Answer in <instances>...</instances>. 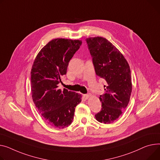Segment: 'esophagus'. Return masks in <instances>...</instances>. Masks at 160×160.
<instances>
[{"instance_id":"esophagus-1","label":"esophagus","mask_w":160,"mask_h":160,"mask_svg":"<svg viewBox=\"0 0 160 160\" xmlns=\"http://www.w3.org/2000/svg\"><path fill=\"white\" fill-rule=\"evenodd\" d=\"M83 98H85V99H88L90 97H91V94H83Z\"/></svg>"}]
</instances>
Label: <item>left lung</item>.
<instances>
[{
    "instance_id": "8db88e82",
    "label": "left lung",
    "mask_w": 160,
    "mask_h": 160,
    "mask_svg": "<svg viewBox=\"0 0 160 160\" xmlns=\"http://www.w3.org/2000/svg\"><path fill=\"white\" fill-rule=\"evenodd\" d=\"M86 40L96 74L106 82L105 92L100 96L102 108L95 118L100 123L109 124L119 118L129 102L131 69L123 55L106 38L97 37Z\"/></svg>"
}]
</instances>
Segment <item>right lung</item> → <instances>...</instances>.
Returning <instances> with one entry per match:
<instances>
[{"mask_svg":"<svg viewBox=\"0 0 160 160\" xmlns=\"http://www.w3.org/2000/svg\"><path fill=\"white\" fill-rule=\"evenodd\" d=\"M81 44L78 40L53 39L40 51L32 66L31 89L33 102L48 123L59 129L71 124L76 106L82 100L81 94L58 88L70 60Z\"/></svg>","mask_w":160,"mask_h":160,"instance_id":"right-lung-1","label":"right lung"}]
</instances>
